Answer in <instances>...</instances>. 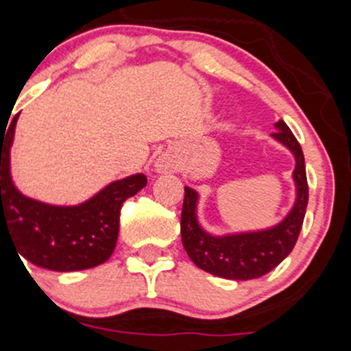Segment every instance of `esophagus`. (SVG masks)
<instances>
[{
    "instance_id": "1",
    "label": "esophagus",
    "mask_w": 351,
    "mask_h": 351,
    "mask_svg": "<svg viewBox=\"0 0 351 351\" xmlns=\"http://www.w3.org/2000/svg\"><path fill=\"white\" fill-rule=\"evenodd\" d=\"M154 168H156L157 173H173L178 168V160L173 154L165 152L157 157L156 162H154Z\"/></svg>"
}]
</instances>
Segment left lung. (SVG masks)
I'll return each instance as SVG.
<instances>
[{"mask_svg": "<svg viewBox=\"0 0 351 351\" xmlns=\"http://www.w3.org/2000/svg\"><path fill=\"white\" fill-rule=\"evenodd\" d=\"M271 138L294 156L293 182L296 197L293 208L277 225L268 228L215 235L199 223V194L185 186L182 209V242L186 254L204 271L230 280H251L274 270L293 251L308 204L304 156L296 136L282 119L275 123Z\"/></svg>", "mask_w": 351, "mask_h": 351, "instance_id": "1", "label": "left lung"}]
</instances>
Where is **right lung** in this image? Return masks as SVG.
<instances>
[{"instance_id": "right-lung-1", "label": "right lung", "mask_w": 351, "mask_h": 351, "mask_svg": "<svg viewBox=\"0 0 351 351\" xmlns=\"http://www.w3.org/2000/svg\"><path fill=\"white\" fill-rule=\"evenodd\" d=\"M19 114L0 131V241L10 237L19 254L53 271H77L106 263L119 234L121 206L147 185L143 173L109 183L88 201L55 206L19 191L10 171V149ZM19 256V258H21Z\"/></svg>"}]
</instances>
